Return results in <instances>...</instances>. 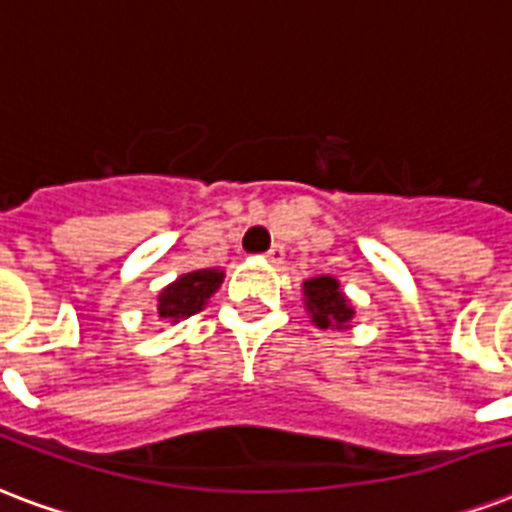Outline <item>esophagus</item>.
<instances>
[{
    "label": "esophagus",
    "mask_w": 512,
    "mask_h": 512,
    "mask_svg": "<svg viewBox=\"0 0 512 512\" xmlns=\"http://www.w3.org/2000/svg\"><path fill=\"white\" fill-rule=\"evenodd\" d=\"M264 256H267V261H272V264H280L283 256H286V248H283V245H272L270 251L264 253Z\"/></svg>",
    "instance_id": "34e87169"
}]
</instances>
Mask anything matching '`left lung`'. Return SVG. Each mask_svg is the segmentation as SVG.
<instances>
[{
    "label": "left lung",
    "instance_id": "left-lung-1",
    "mask_svg": "<svg viewBox=\"0 0 512 512\" xmlns=\"http://www.w3.org/2000/svg\"><path fill=\"white\" fill-rule=\"evenodd\" d=\"M305 305L313 313V321L321 329L326 326H343L351 321L353 307H348V299L340 291V283L329 275L313 278L305 283Z\"/></svg>",
    "mask_w": 512,
    "mask_h": 512
}]
</instances>
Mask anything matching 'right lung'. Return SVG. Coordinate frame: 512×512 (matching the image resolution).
Masks as SVG:
<instances>
[{
    "label": "right lung",
    "mask_w": 512,
    "mask_h": 512,
    "mask_svg": "<svg viewBox=\"0 0 512 512\" xmlns=\"http://www.w3.org/2000/svg\"><path fill=\"white\" fill-rule=\"evenodd\" d=\"M221 280H224V272L218 270H197L178 278L159 294V318L180 321V318L199 313L210 294L221 286Z\"/></svg>",
    "instance_id": "obj_1"
}]
</instances>
